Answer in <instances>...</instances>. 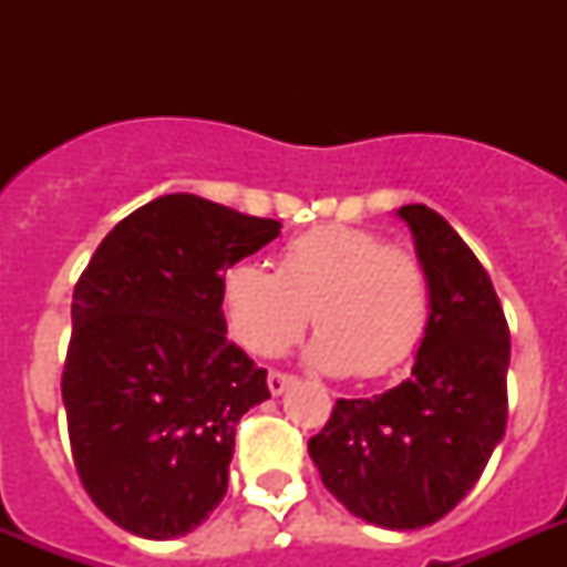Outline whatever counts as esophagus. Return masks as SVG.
Returning a JSON list of instances; mask_svg holds the SVG:
<instances>
[{
	"instance_id": "1",
	"label": "esophagus",
	"mask_w": 567,
	"mask_h": 567,
	"mask_svg": "<svg viewBox=\"0 0 567 567\" xmlns=\"http://www.w3.org/2000/svg\"><path fill=\"white\" fill-rule=\"evenodd\" d=\"M293 377H288V373H279V371H270L267 373V388H270V394L279 396L285 391V388L291 385Z\"/></svg>"
}]
</instances>
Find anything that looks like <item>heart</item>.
I'll return each instance as SVG.
<instances>
[{"label": "heart", "instance_id": "b5f03b06", "mask_svg": "<svg viewBox=\"0 0 567 567\" xmlns=\"http://www.w3.org/2000/svg\"><path fill=\"white\" fill-rule=\"evenodd\" d=\"M223 318L244 350L276 355L306 323L309 362L362 379L391 373L421 347L432 285L417 252L373 229L315 226L279 249V267L238 261L223 274Z\"/></svg>", "mask_w": 567, "mask_h": 567}]
</instances>
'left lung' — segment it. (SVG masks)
I'll return each mask as SVG.
<instances>
[{"instance_id":"1","label":"left lung","mask_w":567,"mask_h":567,"mask_svg":"<svg viewBox=\"0 0 567 567\" xmlns=\"http://www.w3.org/2000/svg\"><path fill=\"white\" fill-rule=\"evenodd\" d=\"M432 285L430 329L412 377L338 400L309 439L320 480L355 518L421 529L465 497L506 432L509 327L492 279L439 212L400 208Z\"/></svg>"}]
</instances>
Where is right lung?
I'll list each match as a JSON object with an SVG mask.
<instances>
[{"label": "right lung", "mask_w": 567, "mask_h": 567, "mask_svg": "<svg viewBox=\"0 0 567 567\" xmlns=\"http://www.w3.org/2000/svg\"><path fill=\"white\" fill-rule=\"evenodd\" d=\"M279 229L167 194L120 220L79 276L61 396L79 480L117 527L164 542L223 501L235 426L270 396L265 368L226 338L223 274Z\"/></svg>", "instance_id": "add662e5"}]
</instances>
